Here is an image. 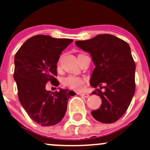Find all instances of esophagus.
I'll list each match as a JSON object with an SVG mask.
<instances>
[{
    "label": "esophagus",
    "mask_w": 150,
    "mask_h": 150,
    "mask_svg": "<svg viewBox=\"0 0 150 150\" xmlns=\"http://www.w3.org/2000/svg\"><path fill=\"white\" fill-rule=\"evenodd\" d=\"M79 96H81V97H84V98H87L90 97V95L87 94V93H80V94H79Z\"/></svg>",
    "instance_id": "34e87169"
}]
</instances>
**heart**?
Masks as SVG:
<instances>
[{"mask_svg": "<svg viewBox=\"0 0 150 150\" xmlns=\"http://www.w3.org/2000/svg\"><path fill=\"white\" fill-rule=\"evenodd\" d=\"M86 79L80 76H76L70 75L65 77L62 80L63 85L71 90H75V91H81L84 90L86 84Z\"/></svg>", "mask_w": 150, "mask_h": 150, "instance_id": "heart-1", "label": "heart"}]
</instances>
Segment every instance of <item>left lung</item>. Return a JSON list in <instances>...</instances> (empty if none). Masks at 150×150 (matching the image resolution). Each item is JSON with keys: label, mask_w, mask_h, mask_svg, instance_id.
I'll return each instance as SVG.
<instances>
[{"label": "left lung", "mask_w": 150, "mask_h": 150, "mask_svg": "<svg viewBox=\"0 0 150 150\" xmlns=\"http://www.w3.org/2000/svg\"><path fill=\"white\" fill-rule=\"evenodd\" d=\"M75 44L90 53L96 66L90 85L96 88L92 93L100 96L102 104L92 111V116L103 123L116 122L127 111L136 90V64L130 46L110 34H100Z\"/></svg>", "instance_id": "left-lung-1"}]
</instances>
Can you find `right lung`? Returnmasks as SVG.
Returning a JSON list of instances; mask_svg holds the SVG:
<instances>
[{"label": "right lung", "mask_w": 150, "mask_h": 150, "mask_svg": "<svg viewBox=\"0 0 150 150\" xmlns=\"http://www.w3.org/2000/svg\"><path fill=\"white\" fill-rule=\"evenodd\" d=\"M73 41L36 35L21 46L14 57V78L20 103L30 117L41 126L60 122L67 110L68 100L74 96L67 89L52 93L47 83L58 86L57 63L62 52Z\"/></svg>", "instance_id": "add662e5"}]
</instances>
